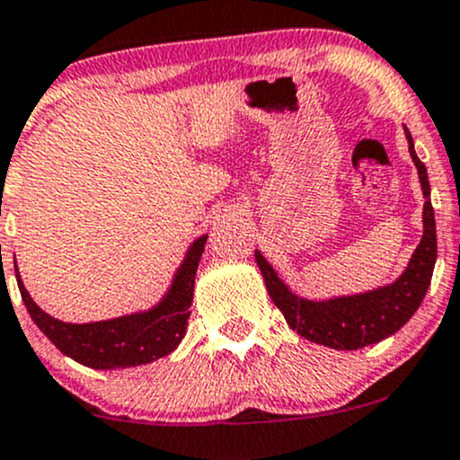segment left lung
<instances>
[{"instance_id": "1", "label": "left lung", "mask_w": 460, "mask_h": 460, "mask_svg": "<svg viewBox=\"0 0 460 460\" xmlns=\"http://www.w3.org/2000/svg\"><path fill=\"white\" fill-rule=\"evenodd\" d=\"M410 155L419 171L423 189V238L411 253L405 271L392 285L351 296H333L327 300H309L289 289L276 269L256 249V262L262 271L269 298L285 316L287 324L307 341L332 349L351 351L374 345L396 333L416 314L429 289L436 264V220L429 200L428 169L414 151L411 133L405 128Z\"/></svg>"}]
</instances>
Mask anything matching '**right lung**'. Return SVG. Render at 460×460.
I'll use <instances>...</instances> for the list:
<instances>
[{
	"mask_svg": "<svg viewBox=\"0 0 460 460\" xmlns=\"http://www.w3.org/2000/svg\"><path fill=\"white\" fill-rule=\"evenodd\" d=\"M208 235L204 234L189 244L169 289L153 307L127 316L95 320V323H64L46 314L31 298L15 264L17 285L32 323L64 356L84 367L104 369V372L137 367L169 356L182 342L187 333V320L191 316L189 307L193 303L196 271Z\"/></svg>",
	"mask_w": 460,
	"mask_h": 460,
	"instance_id": "obj_1",
	"label": "right lung"
}]
</instances>
